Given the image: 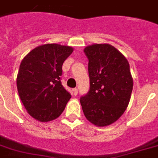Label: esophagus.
I'll return each mask as SVG.
<instances>
[{"instance_id":"obj_1","label":"esophagus","mask_w":158,"mask_h":158,"mask_svg":"<svg viewBox=\"0 0 158 158\" xmlns=\"http://www.w3.org/2000/svg\"><path fill=\"white\" fill-rule=\"evenodd\" d=\"M73 95H77V94H78V89L77 88L73 89Z\"/></svg>"}]
</instances>
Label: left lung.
Masks as SVG:
<instances>
[{
    "label": "left lung",
    "instance_id": "left-lung-1",
    "mask_svg": "<svg viewBox=\"0 0 158 158\" xmlns=\"http://www.w3.org/2000/svg\"><path fill=\"white\" fill-rule=\"evenodd\" d=\"M89 59L90 88L80 98L85 117L96 127L117 121L127 110L133 89L127 59L107 43L92 44L84 49Z\"/></svg>",
    "mask_w": 158,
    "mask_h": 158
}]
</instances>
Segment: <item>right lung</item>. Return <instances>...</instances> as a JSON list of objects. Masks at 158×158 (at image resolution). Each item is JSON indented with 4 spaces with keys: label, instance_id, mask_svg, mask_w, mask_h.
Returning a JSON list of instances; mask_svg holds the SVG:
<instances>
[{
    "label": "right lung",
    "instance_id": "add662e5",
    "mask_svg": "<svg viewBox=\"0 0 158 158\" xmlns=\"http://www.w3.org/2000/svg\"><path fill=\"white\" fill-rule=\"evenodd\" d=\"M72 47L47 43L32 49L20 64L17 86L20 99L31 117L41 122L58 118L71 94L60 81L62 66Z\"/></svg>",
    "mask_w": 158,
    "mask_h": 158
}]
</instances>
